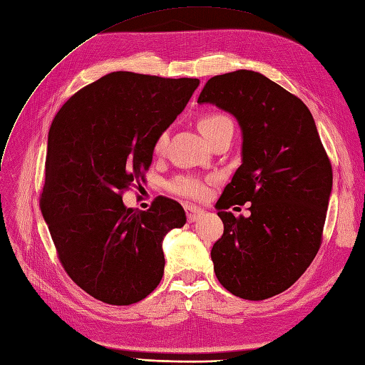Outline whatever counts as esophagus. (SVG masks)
<instances>
[{
	"instance_id": "34e87169",
	"label": "esophagus",
	"mask_w": 365,
	"mask_h": 365,
	"mask_svg": "<svg viewBox=\"0 0 365 365\" xmlns=\"http://www.w3.org/2000/svg\"><path fill=\"white\" fill-rule=\"evenodd\" d=\"M184 210H185V215H187V221H189V222L198 221L201 216L204 215V210L198 209V207H195V205H184Z\"/></svg>"
}]
</instances>
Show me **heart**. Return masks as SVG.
Wrapping results in <instances>:
<instances>
[{"label": "heart", "mask_w": 365, "mask_h": 365, "mask_svg": "<svg viewBox=\"0 0 365 365\" xmlns=\"http://www.w3.org/2000/svg\"><path fill=\"white\" fill-rule=\"evenodd\" d=\"M198 125H200V130L205 136V140L209 143H212L215 138H218L224 132L233 130L232 121L225 115H220V113H212V115L202 116ZM165 145H167V132L164 130L155 138L153 152L156 155L163 153ZM210 182H212V180H204V178H200V176L180 175L169 182V190L175 195L182 196V198L201 201L205 198L207 195H209Z\"/></svg>", "instance_id": "b5f03b06"}]
</instances>
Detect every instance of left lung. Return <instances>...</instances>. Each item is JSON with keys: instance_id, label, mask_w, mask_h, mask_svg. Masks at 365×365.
<instances>
[{"instance_id": "8db88e82", "label": "left lung", "mask_w": 365, "mask_h": 365, "mask_svg": "<svg viewBox=\"0 0 365 365\" xmlns=\"http://www.w3.org/2000/svg\"><path fill=\"white\" fill-rule=\"evenodd\" d=\"M198 103L233 115L241 127L242 164L221 208L252 202L249 219L220 209L215 274L235 297L272 298L297 282L319 250L333 182L329 156L307 106L262 73L216 75Z\"/></svg>"}]
</instances>
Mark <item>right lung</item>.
I'll use <instances>...</instances> for the list:
<instances>
[{"instance_id": "add662e5", "label": "right lung", "mask_w": 365, "mask_h": 365, "mask_svg": "<svg viewBox=\"0 0 365 365\" xmlns=\"http://www.w3.org/2000/svg\"><path fill=\"white\" fill-rule=\"evenodd\" d=\"M200 86L196 78L112 72L83 87L48 130L43 218L64 270L91 297L129 305L164 274V236L185 224L182 207L156 198L127 209L121 192L152 164L155 138Z\"/></svg>"}]
</instances>
